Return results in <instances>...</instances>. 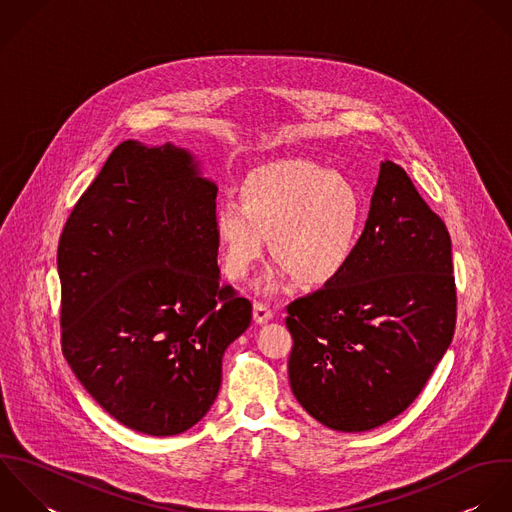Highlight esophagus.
<instances>
[{"label": "esophagus", "instance_id": "34e87169", "mask_svg": "<svg viewBox=\"0 0 512 512\" xmlns=\"http://www.w3.org/2000/svg\"><path fill=\"white\" fill-rule=\"evenodd\" d=\"M271 317H273V311L269 309V305L259 303V301L253 303V319H255V323L263 325V323H267Z\"/></svg>", "mask_w": 512, "mask_h": 512}]
</instances>
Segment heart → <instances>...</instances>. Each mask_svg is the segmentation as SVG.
<instances>
[{"label": "heart", "instance_id": "b5f03b06", "mask_svg": "<svg viewBox=\"0 0 512 512\" xmlns=\"http://www.w3.org/2000/svg\"><path fill=\"white\" fill-rule=\"evenodd\" d=\"M239 201H223L213 215V233L223 269L247 279L271 237L279 259L259 283L277 293L293 275L303 285L325 287L351 265L363 227V197L345 175L305 159H281L251 171Z\"/></svg>", "mask_w": 512, "mask_h": 512}]
</instances>
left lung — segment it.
<instances>
[{
	"instance_id": "left-lung-1",
	"label": "left lung",
	"mask_w": 512,
	"mask_h": 512,
	"mask_svg": "<svg viewBox=\"0 0 512 512\" xmlns=\"http://www.w3.org/2000/svg\"><path fill=\"white\" fill-rule=\"evenodd\" d=\"M289 383L321 425L363 433L401 415L457 323L451 235L407 171L385 159L347 271L293 301Z\"/></svg>"
}]
</instances>
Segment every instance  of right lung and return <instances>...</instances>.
Returning <instances> with one entry per match:
<instances>
[{
	"mask_svg": "<svg viewBox=\"0 0 512 512\" xmlns=\"http://www.w3.org/2000/svg\"><path fill=\"white\" fill-rule=\"evenodd\" d=\"M217 185L171 143H119L57 247L61 349L85 391L151 437L191 429L221 387L251 303L221 285Z\"/></svg>",
	"mask_w": 512,
	"mask_h": 512,
	"instance_id": "1",
	"label": "right lung"
}]
</instances>
